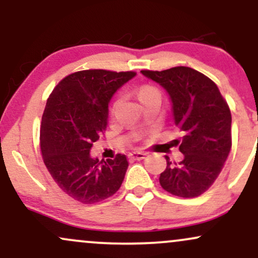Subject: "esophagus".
Segmentation results:
<instances>
[{
  "mask_svg": "<svg viewBox=\"0 0 258 258\" xmlns=\"http://www.w3.org/2000/svg\"><path fill=\"white\" fill-rule=\"evenodd\" d=\"M146 156H147V154L143 152H133L131 154H128V158L132 160H143Z\"/></svg>",
  "mask_w": 258,
  "mask_h": 258,
  "instance_id": "esophagus-1",
  "label": "esophagus"
}]
</instances>
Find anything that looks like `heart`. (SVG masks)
Masks as SVG:
<instances>
[{
  "mask_svg": "<svg viewBox=\"0 0 258 258\" xmlns=\"http://www.w3.org/2000/svg\"><path fill=\"white\" fill-rule=\"evenodd\" d=\"M152 94H159L158 90H156V88H154V87H150V86H146V87H142L141 90H139L138 96L142 100L148 96H152Z\"/></svg>",
  "mask_w": 258,
  "mask_h": 258,
  "instance_id": "1",
  "label": "heart"
}]
</instances>
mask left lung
<instances>
[{"label": "left lung", "instance_id": "left-lung-1", "mask_svg": "<svg viewBox=\"0 0 258 258\" xmlns=\"http://www.w3.org/2000/svg\"><path fill=\"white\" fill-rule=\"evenodd\" d=\"M164 87L172 103L174 125L183 132L182 161L171 162L160 174V184L180 198L205 193L221 173L232 148V114L212 80L188 67L141 72Z\"/></svg>", "mask_w": 258, "mask_h": 258}]
</instances>
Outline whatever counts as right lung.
<instances>
[{
    "instance_id": "add662e5",
    "label": "right lung",
    "mask_w": 258,
    "mask_h": 258,
    "mask_svg": "<svg viewBox=\"0 0 258 258\" xmlns=\"http://www.w3.org/2000/svg\"><path fill=\"white\" fill-rule=\"evenodd\" d=\"M135 76L133 72L82 70L61 80L47 99L40 131L43 162L59 188L80 203L105 200L122 184L126 155L105 161L90 152L108 125L111 97Z\"/></svg>"
}]
</instances>
